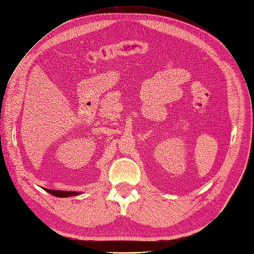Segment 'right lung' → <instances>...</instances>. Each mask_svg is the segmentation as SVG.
<instances>
[{
    "label": "right lung",
    "mask_w": 254,
    "mask_h": 254,
    "mask_svg": "<svg viewBox=\"0 0 254 254\" xmlns=\"http://www.w3.org/2000/svg\"><path fill=\"white\" fill-rule=\"evenodd\" d=\"M45 191H48L49 193L58 196V197H67V196H75V195H79L81 192L78 191H66V190H49V189H44Z\"/></svg>",
    "instance_id": "add662e5"
}]
</instances>
